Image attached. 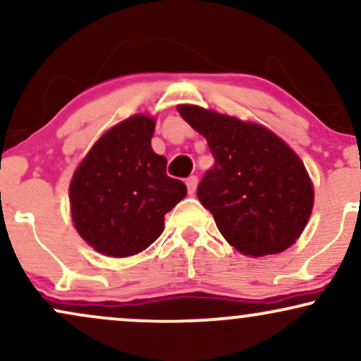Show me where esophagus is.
Returning a JSON list of instances; mask_svg holds the SVG:
<instances>
[{
  "mask_svg": "<svg viewBox=\"0 0 361 361\" xmlns=\"http://www.w3.org/2000/svg\"><path fill=\"white\" fill-rule=\"evenodd\" d=\"M197 183H198V178L197 176H188L186 178V188H188V193L193 195L195 190H197Z\"/></svg>",
  "mask_w": 361,
  "mask_h": 361,
  "instance_id": "1",
  "label": "esophagus"
}]
</instances>
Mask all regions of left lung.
<instances>
[{"instance_id":"obj_1","label":"left lung","mask_w":361,"mask_h":361,"mask_svg":"<svg viewBox=\"0 0 361 361\" xmlns=\"http://www.w3.org/2000/svg\"><path fill=\"white\" fill-rule=\"evenodd\" d=\"M178 111L207 139L215 163L198 183L231 246L267 256L295 243L312 212L314 192L299 156L271 130L195 105Z\"/></svg>"}]
</instances>
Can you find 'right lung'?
<instances>
[{
  "mask_svg": "<svg viewBox=\"0 0 361 361\" xmlns=\"http://www.w3.org/2000/svg\"><path fill=\"white\" fill-rule=\"evenodd\" d=\"M154 120L134 115L103 134L69 186L73 222L90 246L115 258L137 255L159 238L164 215L183 200V181L166 175L151 147Z\"/></svg>",
  "mask_w": 361,
  "mask_h": 361,
  "instance_id": "obj_1",
  "label": "right lung"
}]
</instances>
